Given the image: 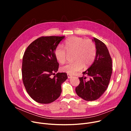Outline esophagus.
Listing matches in <instances>:
<instances>
[{
    "label": "esophagus",
    "mask_w": 131,
    "mask_h": 131,
    "mask_svg": "<svg viewBox=\"0 0 131 131\" xmlns=\"http://www.w3.org/2000/svg\"><path fill=\"white\" fill-rule=\"evenodd\" d=\"M67 77H68V78H71L72 77V75H71V74H67Z\"/></svg>",
    "instance_id": "obj_1"
}]
</instances>
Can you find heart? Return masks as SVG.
<instances>
[{
	"mask_svg": "<svg viewBox=\"0 0 131 131\" xmlns=\"http://www.w3.org/2000/svg\"><path fill=\"white\" fill-rule=\"evenodd\" d=\"M64 48L58 46L54 50V55L57 60L63 64L66 60L67 53H73L74 62L69 63L61 68L63 72L73 74L81 70L83 66L86 68L94 62L96 54V46L92 40L85 39L82 37H71L65 40Z\"/></svg>",
	"mask_w": 131,
	"mask_h": 131,
	"instance_id": "obj_1",
	"label": "heart"
}]
</instances>
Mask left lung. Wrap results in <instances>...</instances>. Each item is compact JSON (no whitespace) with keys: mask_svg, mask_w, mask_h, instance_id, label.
Instances as JSON below:
<instances>
[{"mask_svg":"<svg viewBox=\"0 0 131 131\" xmlns=\"http://www.w3.org/2000/svg\"><path fill=\"white\" fill-rule=\"evenodd\" d=\"M96 54L92 65L79 77L80 83L76 88L77 94L87 101L99 99L106 90L112 73V59L105 44L94 38Z\"/></svg>","mask_w":131,"mask_h":131,"instance_id":"obj_1","label":"left lung"}]
</instances>
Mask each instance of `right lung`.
Masks as SVG:
<instances>
[{
    "instance_id": "add662e5",
    "label": "right lung",
    "mask_w": 131,
    "mask_h": 131,
    "mask_svg": "<svg viewBox=\"0 0 131 131\" xmlns=\"http://www.w3.org/2000/svg\"><path fill=\"white\" fill-rule=\"evenodd\" d=\"M65 36H42L25 50L22 61V80L29 95L36 102L49 104L58 99L67 73L58 72L54 50ZM53 76V77L52 76Z\"/></svg>"
}]
</instances>
